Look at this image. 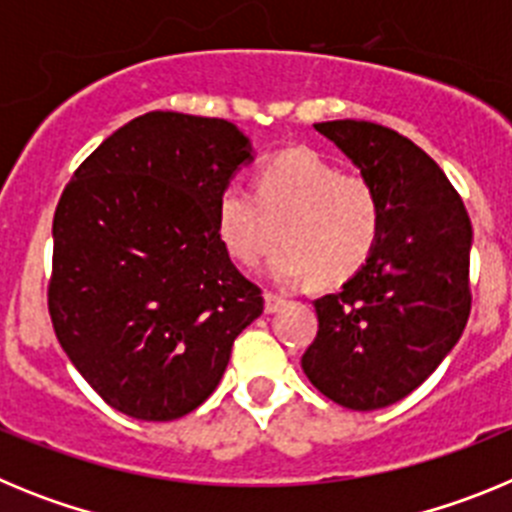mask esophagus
<instances>
[{
	"instance_id": "obj_1",
	"label": "esophagus",
	"mask_w": 512,
	"mask_h": 512,
	"mask_svg": "<svg viewBox=\"0 0 512 512\" xmlns=\"http://www.w3.org/2000/svg\"><path fill=\"white\" fill-rule=\"evenodd\" d=\"M284 297L282 295H274V292H266L264 295V310L266 312H277L279 307H284Z\"/></svg>"
}]
</instances>
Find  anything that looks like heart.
Listing matches in <instances>:
<instances>
[{
  "mask_svg": "<svg viewBox=\"0 0 512 512\" xmlns=\"http://www.w3.org/2000/svg\"><path fill=\"white\" fill-rule=\"evenodd\" d=\"M215 225L225 251L253 266L284 238L269 274L297 284L318 274L336 284L366 264L382 230L377 189L359 174H338L310 148L271 156L256 176V189L230 182L215 202Z\"/></svg>",
  "mask_w": 512,
  "mask_h": 512,
  "instance_id": "heart-1",
  "label": "heart"
}]
</instances>
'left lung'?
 Instances as JSON below:
<instances>
[{
	"label": "left lung",
	"instance_id": "1",
	"mask_svg": "<svg viewBox=\"0 0 512 512\" xmlns=\"http://www.w3.org/2000/svg\"><path fill=\"white\" fill-rule=\"evenodd\" d=\"M315 130L377 189L382 230L341 292L315 300L318 336L302 369L343 408H387L431 377L464 333L472 223L441 166L405 135L366 120Z\"/></svg>",
	"mask_w": 512,
	"mask_h": 512
}]
</instances>
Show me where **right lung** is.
<instances>
[{
    "mask_svg": "<svg viewBox=\"0 0 512 512\" xmlns=\"http://www.w3.org/2000/svg\"><path fill=\"white\" fill-rule=\"evenodd\" d=\"M251 143L233 122L146 112L84 158L53 215L48 312L92 390L138 420H174L215 392L264 312L215 225Z\"/></svg>",
    "mask_w": 512,
    "mask_h": 512,
    "instance_id": "1",
    "label": "right lung"
}]
</instances>
